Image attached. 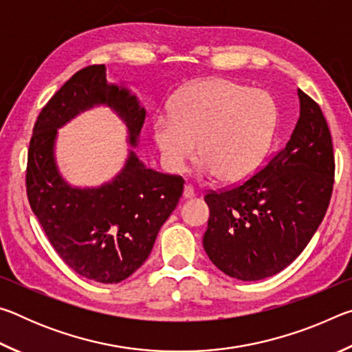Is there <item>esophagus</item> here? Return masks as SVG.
<instances>
[{"mask_svg": "<svg viewBox=\"0 0 352 352\" xmlns=\"http://www.w3.org/2000/svg\"><path fill=\"white\" fill-rule=\"evenodd\" d=\"M195 195V190L194 188L190 186V184H184V189H183V197L184 199H192Z\"/></svg>", "mask_w": 352, "mask_h": 352, "instance_id": "34e87169", "label": "esophagus"}]
</instances>
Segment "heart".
<instances>
[{
	"mask_svg": "<svg viewBox=\"0 0 352 352\" xmlns=\"http://www.w3.org/2000/svg\"><path fill=\"white\" fill-rule=\"evenodd\" d=\"M276 127V107L265 91L228 79L192 83L158 116L153 138L166 164L182 172L199 153L201 172L223 183L252 177L264 160Z\"/></svg>",
	"mask_w": 352,
	"mask_h": 352,
	"instance_id": "heart-1",
	"label": "heart"
}]
</instances>
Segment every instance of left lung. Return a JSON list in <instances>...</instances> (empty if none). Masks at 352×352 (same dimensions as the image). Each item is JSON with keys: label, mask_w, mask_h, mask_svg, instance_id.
<instances>
[{"label": "left lung", "mask_w": 352, "mask_h": 352, "mask_svg": "<svg viewBox=\"0 0 352 352\" xmlns=\"http://www.w3.org/2000/svg\"><path fill=\"white\" fill-rule=\"evenodd\" d=\"M300 119L269 162L233 188L210 190L204 247L214 265L259 281L292 264L323 220L333 188V148L320 105L298 90Z\"/></svg>", "instance_id": "8db88e82"}]
</instances>
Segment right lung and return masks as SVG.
<instances>
[{"label": "right lung", "mask_w": 352, "mask_h": 352, "mask_svg": "<svg viewBox=\"0 0 352 352\" xmlns=\"http://www.w3.org/2000/svg\"><path fill=\"white\" fill-rule=\"evenodd\" d=\"M111 107L136 146L146 110L127 88L107 82L105 65L71 77L41 109L28 152L26 192L52 248L77 275L115 284L144 264L157 234L183 194L180 175L147 169L133 152L115 180L71 188L54 162L57 129L93 105Z\"/></svg>", "instance_id": "right-lung-1"}]
</instances>
